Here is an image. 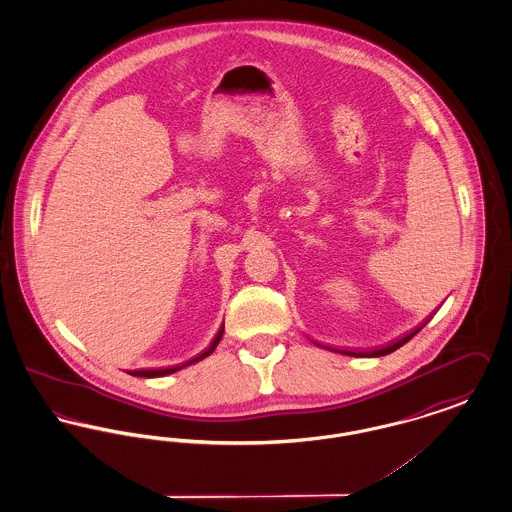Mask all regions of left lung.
Returning a JSON list of instances; mask_svg holds the SVG:
<instances>
[{
  "instance_id": "left-lung-1",
  "label": "left lung",
  "mask_w": 512,
  "mask_h": 512,
  "mask_svg": "<svg viewBox=\"0 0 512 512\" xmlns=\"http://www.w3.org/2000/svg\"><path fill=\"white\" fill-rule=\"evenodd\" d=\"M426 324V322H424ZM424 324L422 326H418L416 330H413L411 334H407L405 338H401V340L393 341L390 345H386V347H382V349H374V351H370V353H355V351H345V349H336V353H341V355H349V357H384V355H390L391 351H395V349H399L401 345H405L407 341L411 340L413 336H416L422 328H424Z\"/></svg>"
}]
</instances>
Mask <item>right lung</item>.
<instances>
[{
	"instance_id": "obj_1",
	"label": "right lung",
	"mask_w": 512,
	"mask_h": 512,
	"mask_svg": "<svg viewBox=\"0 0 512 512\" xmlns=\"http://www.w3.org/2000/svg\"><path fill=\"white\" fill-rule=\"evenodd\" d=\"M222 334H224V324H222V328H220L219 334H217V338L213 340V343H211L203 353H199L197 357L190 359V361H188V363H184V365L172 366V368H155V370H136V372H132V376H142V378H159V376H167V374L178 372V370H182V368H186V366L194 365V363L201 361V359H205V357H209V355L215 351V347L219 345Z\"/></svg>"
}]
</instances>
